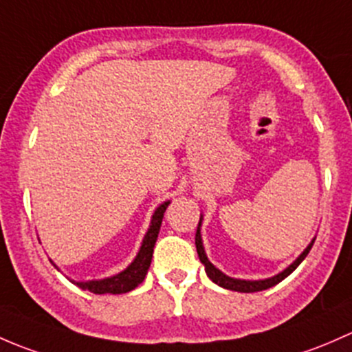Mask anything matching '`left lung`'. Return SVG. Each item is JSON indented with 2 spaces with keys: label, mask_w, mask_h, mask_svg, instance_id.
I'll return each mask as SVG.
<instances>
[{
  "label": "left lung",
  "mask_w": 352,
  "mask_h": 352,
  "mask_svg": "<svg viewBox=\"0 0 352 352\" xmlns=\"http://www.w3.org/2000/svg\"><path fill=\"white\" fill-rule=\"evenodd\" d=\"M200 226H201V220L198 222V229H197V235H195V244H197V251H198V257H200V261L203 264H205V271L206 274H208L210 280L213 281V283H217L219 286H222V288H227V289H232V292H241V293H254V292H263V289H267L271 288V286L278 285L280 281H283L288 274H292L293 271L298 267V264L302 263L303 259H305L307 254L310 252L311 245H314V241L310 242L309 248L305 249V251L300 254L298 259L295 261L293 264H289L288 267L283 271V273L276 274V276L273 278H267V280H259V281H245V280H234V278H229L226 276V274L222 273V271L217 270L215 266H213L212 263L208 261V257L205 254V249H203L201 245V235H200Z\"/></svg>",
  "instance_id": "obj_1"
}]
</instances>
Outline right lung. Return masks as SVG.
<instances>
[{
  "label": "right lung",
  "mask_w": 352,
  "mask_h": 352,
  "mask_svg": "<svg viewBox=\"0 0 352 352\" xmlns=\"http://www.w3.org/2000/svg\"><path fill=\"white\" fill-rule=\"evenodd\" d=\"M169 201L162 203L157 210H155L154 217H152V222L149 230H147L146 237H144L142 248H140L139 254H137L135 261L126 267L125 271H122L120 274L113 278H107V280L101 281H88V283H76L81 286L82 289H88V292L95 293V295H104V293H111V295H120V293L132 292L133 288H137L146 278L147 270L151 266L152 261V252H154V244L157 241L159 229H161L162 217H164L166 208H168Z\"/></svg>",
  "instance_id": "add662e5"
}]
</instances>
